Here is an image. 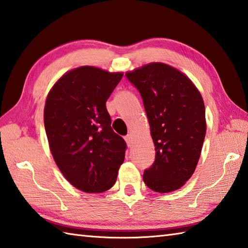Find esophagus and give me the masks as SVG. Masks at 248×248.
<instances>
[{
  "label": "esophagus",
  "instance_id": "obj_1",
  "mask_svg": "<svg viewBox=\"0 0 248 248\" xmlns=\"http://www.w3.org/2000/svg\"><path fill=\"white\" fill-rule=\"evenodd\" d=\"M124 140H125V142H127V144H128V146H129V147L132 146L133 140H132V137H131V135H127V137L124 138Z\"/></svg>",
  "mask_w": 248,
  "mask_h": 248
}]
</instances>
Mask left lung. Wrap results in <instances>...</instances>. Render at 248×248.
<instances>
[{
  "label": "left lung",
  "instance_id": "1",
  "mask_svg": "<svg viewBox=\"0 0 248 248\" xmlns=\"http://www.w3.org/2000/svg\"><path fill=\"white\" fill-rule=\"evenodd\" d=\"M125 76L142 95L156 150L143 181L152 190H177L192 176L206 133L203 98L189 77L162 62H152Z\"/></svg>",
  "mask_w": 248,
  "mask_h": 248
}]
</instances>
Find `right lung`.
I'll list each match as a JSON object with an SVG mask.
<instances>
[{
	"label": "right lung",
	"instance_id": "1",
	"mask_svg": "<svg viewBox=\"0 0 248 248\" xmlns=\"http://www.w3.org/2000/svg\"><path fill=\"white\" fill-rule=\"evenodd\" d=\"M123 72L79 66L51 87L44 108L49 149L63 176L87 193L108 190L117 179L127 144L110 127L106 101Z\"/></svg>",
	"mask_w": 248,
	"mask_h": 248
}]
</instances>
